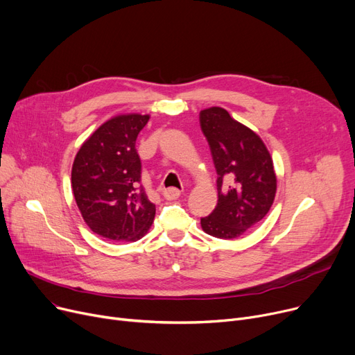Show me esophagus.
<instances>
[{
    "label": "esophagus",
    "instance_id": "1",
    "mask_svg": "<svg viewBox=\"0 0 355 355\" xmlns=\"http://www.w3.org/2000/svg\"><path fill=\"white\" fill-rule=\"evenodd\" d=\"M163 196L168 199V200H175L180 196V191L176 189V187H169V189H164Z\"/></svg>",
    "mask_w": 355,
    "mask_h": 355
}]
</instances>
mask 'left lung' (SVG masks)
<instances>
[{"mask_svg": "<svg viewBox=\"0 0 355 355\" xmlns=\"http://www.w3.org/2000/svg\"><path fill=\"white\" fill-rule=\"evenodd\" d=\"M218 173V205L200 218L202 229L219 239H234L259 223L277 193L274 162L261 137L222 107L199 113Z\"/></svg>", "mask_w": 355, "mask_h": 355, "instance_id": "obj_1", "label": "left lung"}]
</instances>
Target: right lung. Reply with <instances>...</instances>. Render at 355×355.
Returning <instances> with one entry per match:
<instances>
[{
    "label": "right lung",
    "mask_w": 355,
    "mask_h": 355,
    "mask_svg": "<svg viewBox=\"0 0 355 355\" xmlns=\"http://www.w3.org/2000/svg\"><path fill=\"white\" fill-rule=\"evenodd\" d=\"M149 114H120L81 144L71 169L83 219L101 238L135 242L148 234L156 206L144 193L136 139Z\"/></svg>",
    "instance_id": "obj_1"
}]
</instances>
